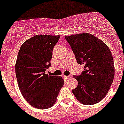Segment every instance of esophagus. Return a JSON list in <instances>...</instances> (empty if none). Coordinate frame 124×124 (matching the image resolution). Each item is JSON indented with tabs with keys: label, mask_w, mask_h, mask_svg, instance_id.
<instances>
[{
	"label": "esophagus",
	"mask_w": 124,
	"mask_h": 124,
	"mask_svg": "<svg viewBox=\"0 0 124 124\" xmlns=\"http://www.w3.org/2000/svg\"><path fill=\"white\" fill-rule=\"evenodd\" d=\"M72 78L71 76H66V77H65V78L67 80L70 79V78Z\"/></svg>",
	"instance_id": "34e87169"
}]
</instances>
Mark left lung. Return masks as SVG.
I'll return each instance as SVG.
<instances>
[{"instance_id": "1", "label": "left lung", "mask_w": 124, "mask_h": 124, "mask_svg": "<svg viewBox=\"0 0 124 124\" xmlns=\"http://www.w3.org/2000/svg\"><path fill=\"white\" fill-rule=\"evenodd\" d=\"M77 63L84 65L81 75H74L78 86L72 90L84 105H93L106 96L115 76L113 58L107 45L87 33L66 37Z\"/></svg>"}]
</instances>
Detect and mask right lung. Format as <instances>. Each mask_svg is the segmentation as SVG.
Here are the masks:
<instances>
[{
    "instance_id": "right-lung-1",
    "label": "right lung",
    "mask_w": 124,
    "mask_h": 124,
    "mask_svg": "<svg viewBox=\"0 0 124 124\" xmlns=\"http://www.w3.org/2000/svg\"><path fill=\"white\" fill-rule=\"evenodd\" d=\"M60 37L37 35L24 42L18 51L15 64L18 87L25 100L40 109L51 108L64 85L62 77L45 74Z\"/></svg>"
}]
</instances>
